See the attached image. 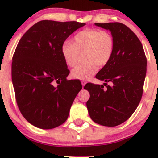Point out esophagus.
Here are the masks:
<instances>
[{
  "label": "esophagus",
  "mask_w": 158,
  "mask_h": 158,
  "mask_svg": "<svg viewBox=\"0 0 158 158\" xmlns=\"http://www.w3.org/2000/svg\"><path fill=\"white\" fill-rule=\"evenodd\" d=\"M85 84H86V81H81V85H82V88H84V86H85Z\"/></svg>",
  "instance_id": "1"
}]
</instances>
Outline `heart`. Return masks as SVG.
Listing matches in <instances>:
<instances>
[{"instance_id": "b5f03b06", "label": "heart", "mask_w": 158, "mask_h": 158, "mask_svg": "<svg viewBox=\"0 0 158 158\" xmlns=\"http://www.w3.org/2000/svg\"><path fill=\"white\" fill-rule=\"evenodd\" d=\"M114 51V40L109 32L98 29L88 28L76 34L73 44L65 43L61 48L65 64L75 67L83 54L82 64L71 71L73 79L88 80L97 73L98 66H106L111 59Z\"/></svg>"}]
</instances>
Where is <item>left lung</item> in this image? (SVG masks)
I'll list each match as a JSON object with an SVG mask.
<instances>
[{"label":"left lung","instance_id":"left-lung-1","mask_svg":"<svg viewBox=\"0 0 158 158\" xmlns=\"http://www.w3.org/2000/svg\"><path fill=\"white\" fill-rule=\"evenodd\" d=\"M95 25L110 30L114 40V51L109 63L96 76L106 83L85 85V89L90 93L86 105L94 122L114 127L126 121L138 106L147 60L140 41L126 25L119 22ZM109 81L111 85H108Z\"/></svg>","mask_w":158,"mask_h":158}]
</instances>
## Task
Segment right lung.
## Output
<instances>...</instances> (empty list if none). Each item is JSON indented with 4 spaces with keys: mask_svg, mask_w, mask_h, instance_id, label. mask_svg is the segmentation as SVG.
<instances>
[{
    "mask_svg": "<svg viewBox=\"0 0 158 158\" xmlns=\"http://www.w3.org/2000/svg\"><path fill=\"white\" fill-rule=\"evenodd\" d=\"M85 25L43 20L20 39L12 57V80L18 107L32 126L51 129L68 119L82 87L79 80L66 79L70 70L61 48L70 35Z\"/></svg>",
    "mask_w": 158,
    "mask_h": 158,
    "instance_id": "obj_1",
    "label": "right lung"
}]
</instances>
